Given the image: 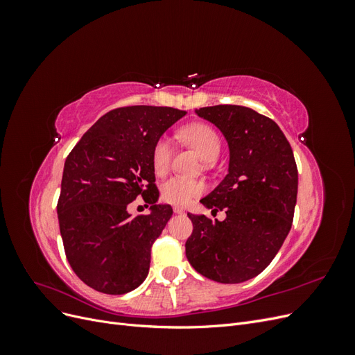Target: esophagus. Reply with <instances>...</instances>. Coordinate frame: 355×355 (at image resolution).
<instances>
[{"instance_id":"1","label":"esophagus","mask_w":355,"mask_h":355,"mask_svg":"<svg viewBox=\"0 0 355 355\" xmlns=\"http://www.w3.org/2000/svg\"><path fill=\"white\" fill-rule=\"evenodd\" d=\"M173 211L178 213V214H185V213H187V209H185V207H180V206H175Z\"/></svg>"}]
</instances>
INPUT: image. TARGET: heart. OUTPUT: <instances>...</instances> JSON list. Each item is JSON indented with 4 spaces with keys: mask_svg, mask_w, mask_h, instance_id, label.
<instances>
[{
    "mask_svg": "<svg viewBox=\"0 0 355 355\" xmlns=\"http://www.w3.org/2000/svg\"><path fill=\"white\" fill-rule=\"evenodd\" d=\"M182 137L197 149L202 159L214 161L220 153V139L207 124H192L182 130ZM171 144L167 137H161L154 148L153 164L157 173H164L170 164ZM163 198L168 202L189 204L202 192V184L185 176H171L163 184Z\"/></svg>",
    "mask_w": 355,
    "mask_h": 355,
    "instance_id": "obj_1",
    "label": "heart"
}]
</instances>
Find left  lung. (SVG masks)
<instances>
[{"label":"left lung","mask_w":355,"mask_h":355,"mask_svg":"<svg viewBox=\"0 0 355 355\" xmlns=\"http://www.w3.org/2000/svg\"><path fill=\"white\" fill-rule=\"evenodd\" d=\"M222 132L230 148L228 175L200 200L225 220L188 213L189 263L218 283L250 280L271 263L292 228L297 167L292 146L275 121L239 105L196 110Z\"/></svg>","instance_id":"left-lung-1"}]
</instances>
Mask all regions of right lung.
Instances as JSON below:
<instances>
[{"label": "right lung", "mask_w": 355, "mask_h": 355, "mask_svg": "<svg viewBox=\"0 0 355 355\" xmlns=\"http://www.w3.org/2000/svg\"><path fill=\"white\" fill-rule=\"evenodd\" d=\"M184 115L146 105L110 111L65 161L58 202L63 247L73 272L98 292H132L148 275L151 247L173 214L157 204L154 148ZM137 195L152 204L149 215L126 211Z\"/></svg>", "instance_id": "obj_1"}]
</instances>
